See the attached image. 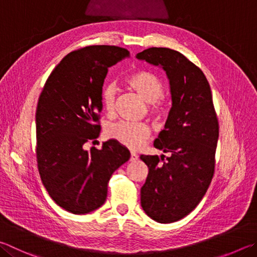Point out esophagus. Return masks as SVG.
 Instances as JSON below:
<instances>
[{"label": "esophagus", "instance_id": "obj_1", "mask_svg": "<svg viewBox=\"0 0 257 257\" xmlns=\"http://www.w3.org/2000/svg\"><path fill=\"white\" fill-rule=\"evenodd\" d=\"M138 160V156L137 154L135 152H132L130 153V162H136Z\"/></svg>", "mask_w": 257, "mask_h": 257}]
</instances>
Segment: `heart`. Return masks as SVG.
Masks as SVG:
<instances>
[{
	"instance_id": "heart-1",
	"label": "heart",
	"mask_w": 257,
	"mask_h": 257,
	"mask_svg": "<svg viewBox=\"0 0 257 257\" xmlns=\"http://www.w3.org/2000/svg\"><path fill=\"white\" fill-rule=\"evenodd\" d=\"M127 85L132 88L144 101L149 103V110L154 115L161 116L164 114V105L160 101L164 95V85L154 74L146 71H138L133 73L127 81ZM116 90L113 84L104 86L102 90V104L108 114H113L115 110ZM151 129L146 123L129 122V121H119L109 125L108 135L123 146L137 149L149 137Z\"/></svg>"
}]
</instances>
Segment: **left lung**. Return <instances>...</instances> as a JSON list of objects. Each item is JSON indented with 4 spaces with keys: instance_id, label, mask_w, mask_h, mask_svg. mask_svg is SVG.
<instances>
[{
    "instance_id": "left-lung-1",
    "label": "left lung",
    "mask_w": 257,
    "mask_h": 257,
    "mask_svg": "<svg viewBox=\"0 0 257 257\" xmlns=\"http://www.w3.org/2000/svg\"><path fill=\"white\" fill-rule=\"evenodd\" d=\"M136 58L162 68L170 82L172 108L154 147L171 153L141 155L148 166L142 208L161 223L180 220L201 201L212 180L219 124L210 85L201 69L170 48H148Z\"/></svg>"
}]
</instances>
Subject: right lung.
Returning a JSON list of instances; mask_svg holds the SVG:
<instances>
[{
    "mask_svg": "<svg viewBox=\"0 0 257 257\" xmlns=\"http://www.w3.org/2000/svg\"><path fill=\"white\" fill-rule=\"evenodd\" d=\"M127 49L88 46L73 51L46 82L36 112L37 162L50 198L74 214H85L105 202L113 172L130 158L127 147L109 139L101 149L84 148L100 135L96 124L108 68Z\"/></svg>",
    "mask_w": 257,
    "mask_h": 257,
    "instance_id": "obj_1",
    "label": "right lung"
}]
</instances>
